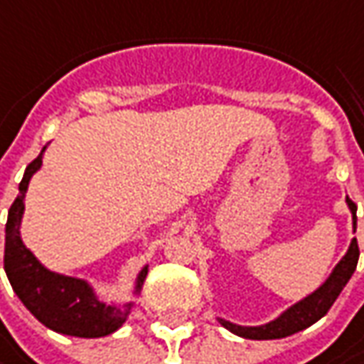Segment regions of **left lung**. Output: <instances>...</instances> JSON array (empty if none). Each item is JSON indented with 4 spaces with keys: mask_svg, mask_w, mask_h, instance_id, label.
<instances>
[{
    "mask_svg": "<svg viewBox=\"0 0 364 364\" xmlns=\"http://www.w3.org/2000/svg\"><path fill=\"white\" fill-rule=\"evenodd\" d=\"M346 203L353 212V222L356 228V205L353 199L346 198ZM358 262V245L356 238H353V242L348 246L346 255L342 257V261L334 267V271L330 273V277L326 279L324 283L316 289V291L304 297L301 301H297L295 306L289 309H285L279 318H275L273 322L264 326H238L232 324L228 320H220V324L224 326L226 330H230L236 336L250 340H273V338H285L291 336L299 330H306L308 326L316 324L320 318H324L328 314V309L332 308V304L336 301V297L340 291L344 289V285L348 283V279L353 277Z\"/></svg>",
    "mask_w": 364,
    "mask_h": 364,
    "instance_id": "left-lung-1",
    "label": "left lung"
}]
</instances>
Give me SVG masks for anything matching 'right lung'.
Listing matches in <instances>:
<instances>
[{"label":"right lung","mask_w":364,"mask_h":364,"mask_svg":"<svg viewBox=\"0 0 364 364\" xmlns=\"http://www.w3.org/2000/svg\"><path fill=\"white\" fill-rule=\"evenodd\" d=\"M42 149L38 156L26 166L20 181V193L11 203L6 224V252L4 269L16 295L30 314L50 330L79 338H100L116 332L130 316L132 301L124 306H107L97 299L93 287L83 279L60 275L48 271L26 248L20 236V224L24 215V198L32 175L42 166ZM149 267H144L136 279L134 293H140Z\"/></svg>","instance_id":"obj_1"}]
</instances>
